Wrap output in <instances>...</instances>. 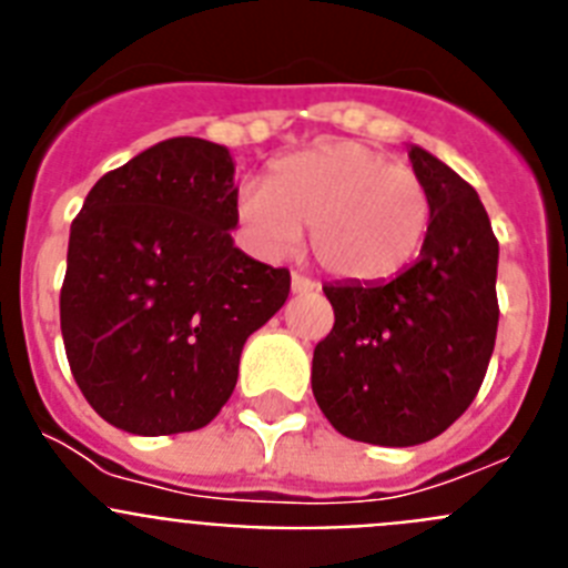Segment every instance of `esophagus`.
I'll use <instances>...</instances> for the list:
<instances>
[{
    "label": "esophagus",
    "instance_id": "esophagus-1",
    "mask_svg": "<svg viewBox=\"0 0 568 568\" xmlns=\"http://www.w3.org/2000/svg\"><path fill=\"white\" fill-rule=\"evenodd\" d=\"M318 290V281L307 278V275L301 273H293V293L301 295V293H315Z\"/></svg>",
    "mask_w": 568,
    "mask_h": 568
}]
</instances>
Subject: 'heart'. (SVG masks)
<instances>
[{
    "label": "heart",
    "instance_id": "1",
    "mask_svg": "<svg viewBox=\"0 0 568 568\" xmlns=\"http://www.w3.org/2000/svg\"><path fill=\"white\" fill-rule=\"evenodd\" d=\"M235 222L264 258L293 253L301 227L327 273L375 284L409 267L433 222L424 179L358 142L318 144L281 159L267 184H244Z\"/></svg>",
    "mask_w": 568,
    "mask_h": 568
}]
</instances>
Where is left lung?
<instances>
[{
	"instance_id": "obj_1",
	"label": "left lung",
	"mask_w": 568,
	"mask_h": 568,
	"mask_svg": "<svg viewBox=\"0 0 568 568\" xmlns=\"http://www.w3.org/2000/svg\"><path fill=\"white\" fill-rule=\"evenodd\" d=\"M433 199L413 267L324 284L335 324L313 353V395L341 435L375 446L438 438L475 400L498 335V239L478 193L409 144Z\"/></svg>"
}]
</instances>
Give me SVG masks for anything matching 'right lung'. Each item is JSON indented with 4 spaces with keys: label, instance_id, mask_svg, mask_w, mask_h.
Listing matches in <instances>:
<instances>
[{
    "label": "right lung",
    "instance_id": "right-lung-1",
    "mask_svg": "<svg viewBox=\"0 0 568 568\" xmlns=\"http://www.w3.org/2000/svg\"><path fill=\"white\" fill-rule=\"evenodd\" d=\"M227 148L175 135L110 170L70 224L59 295L64 353L88 404L124 433L207 426L244 341L290 295V270L233 244Z\"/></svg>",
    "mask_w": 568,
    "mask_h": 568
}]
</instances>
